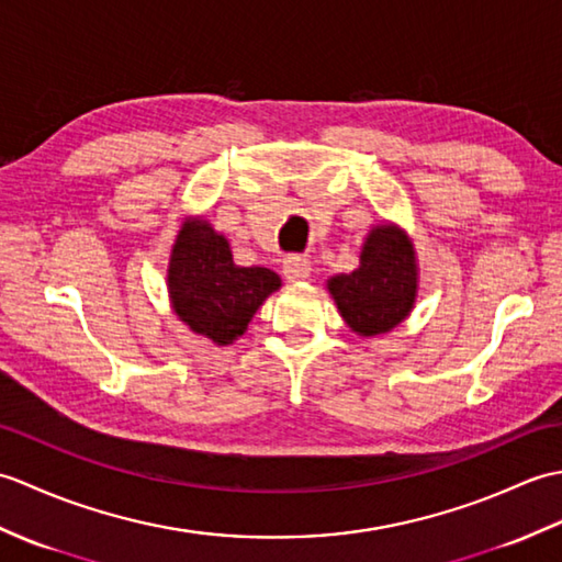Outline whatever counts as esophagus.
<instances>
[{
	"mask_svg": "<svg viewBox=\"0 0 562 562\" xmlns=\"http://www.w3.org/2000/svg\"><path fill=\"white\" fill-rule=\"evenodd\" d=\"M308 272H312V262H308V258L304 256H288L282 260V274L290 282L306 280Z\"/></svg>",
	"mask_w": 562,
	"mask_h": 562,
	"instance_id": "obj_1",
	"label": "esophagus"
}]
</instances>
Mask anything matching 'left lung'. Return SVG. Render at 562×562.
Masks as SVG:
<instances>
[{
	"label": "left lung",
	"mask_w": 562,
	"mask_h": 562,
	"mask_svg": "<svg viewBox=\"0 0 562 562\" xmlns=\"http://www.w3.org/2000/svg\"><path fill=\"white\" fill-rule=\"evenodd\" d=\"M328 292L357 336H381L403 324L417 296V262L408 234L396 224L374 226L362 246L360 268L333 274Z\"/></svg>",
	"instance_id": "8db88e82"
}]
</instances>
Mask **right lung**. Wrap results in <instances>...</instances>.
I'll return each instance as SVG.
<instances>
[{
  "label": "right lung",
  "instance_id": "obj_1",
  "mask_svg": "<svg viewBox=\"0 0 562 562\" xmlns=\"http://www.w3.org/2000/svg\"><path fill=\"white\" fill-rule=\"evenodd\" d=\"M166 282L178 318L217 345L244 336L262 302L280 290L278 272L236 266L229 241L200 217L178 232Z\"/></svg>",
  "mask_w": 562,
  "mask_h": 562
}]
</instances>
